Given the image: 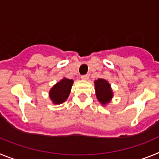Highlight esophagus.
<instances>
[{"label":"esophagus","instance_id":"1","mask_svg":"<svg viewBox=\"0 0 159 159\" xmlns=\"http://www.w3.org/2000/svg\"><path fill=\"white\" fill-rule=\"evenodd\" d=\"M81 79H82L83 80H89V76H88V75H84L81 76Z\"/></svg>","mask_w":159,"mask_h":159}]
</instances>
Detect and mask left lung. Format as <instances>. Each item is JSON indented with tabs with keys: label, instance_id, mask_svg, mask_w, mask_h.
<instances>
[{
	"label": "left lung",
	"instance_id": "left-lung-1",
	"mask_svg": "<svg viewBox=\"0 0 159 159\" xmlns=\"http://www.w3.org/2000/svg\"><path fill=\"white\" fill-rule=\"evenodd\" d=\"M95 86L97 99L101 102V104L105 105L110 102L113 97L110 84L103 79H98L95 81Z\"/></svg>",
	"mask_w": 159,
	"mask_h": 159
}]
</instances>
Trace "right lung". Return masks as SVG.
Wrapping results in <instances>:
<instances>
[{
  "mask_svg": "<svg viewBox=\"0 0 159 159\" xmlns=\"http://www.w3.org/2000/svg\"><path fill=\"white\" fill-rule=\"evenodd\" d=\"M73 82L72 80L64 78L52 88L49 92V97L54 104L63 103L68 98Z\"/></svg>",
  "mask_w": 159,
  "mask_h": 159,
  "instance_id": "right-lung-1",
  "label": "right lung"
}]
</instances>
